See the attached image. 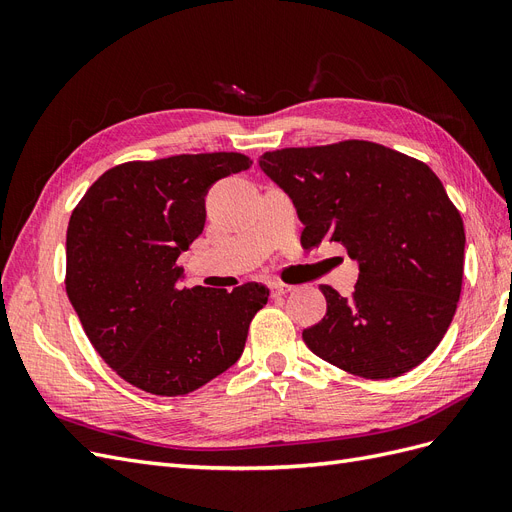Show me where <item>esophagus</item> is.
Wrapping results in <instances>:
<instances>
[{
	"instance_id": "1",
	"label": "esophagus",
	"mask_w": 512,
	"mask_h": 512,
	"mask_svg": "<svg viewBox=\"0 0 512 512\" xmlns=\"http://www.w3.org/2000/svg\"><path fill=\"white\" fill-rule=\"evenodd\" d=\"M290 290H292V286L282 284V282H275V284H271V297H284V294L290 292Z\"/></svg>"
}]
</instances>
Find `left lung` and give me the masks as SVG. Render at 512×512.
<instances>
[{
  "label": "left lung",
  "instance_id": "left-lung-1",
  "mask_svg": "<svg viewBox=\"0 0 512 512\" xmlns=\"http://www.w3.org/2000/svg\"><path fill=\"white\" fill-rule=\"evenodd\" d=\"M303 222L301 245L337 241L359 260L350 297L322 284L327 316L303 331L322 361L384 380L406 374L451 327L466 230L442 181L416 158L369 141L260 156Z\"/></svg>",
  "mask_w": 512,
  "mask_h": 512
}]
</instances>
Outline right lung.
<instances>
[{
	"mask_svg": "<svg viewBox=\"0 0 512 512\" xmlns=\"http://www.w3.org/2000/svg\"><path fill=\"white\" fill-rule=\"evenodd\" d=\"M252 166L235 151L108 168L74 207L66 292L91 346L141 391L188 395L239 361L269 288L179 290L181 252L205 228L211 185Z\"/></svg>",
	"mask_w": 512,
	"mask_h": 512,
	"instance_id": "add662e5",
	"label": "right lung"
}]
</instances>
